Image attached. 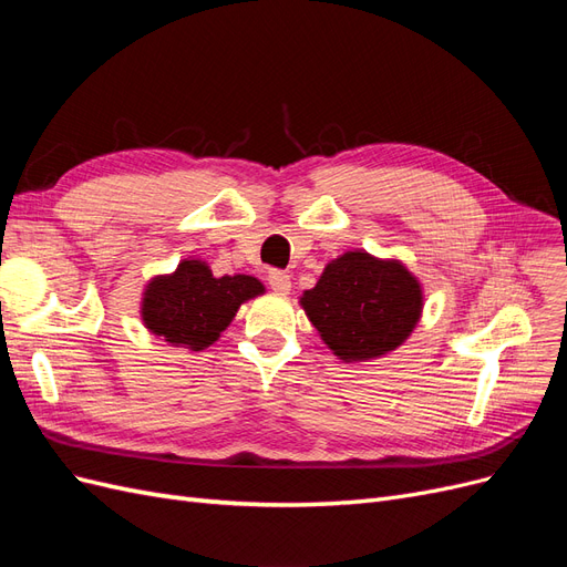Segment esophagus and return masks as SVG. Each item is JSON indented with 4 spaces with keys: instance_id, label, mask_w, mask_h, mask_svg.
I'll return each mask as SVG.
<instances>
[{
    "instance_id": "1",
    "label": "esophagus",
    "mask_w": 567,
    "mask_h": 567,
    "mask_svg": "<svg viewBox=\"0 0 567 567\" xmlns=\"http://www.w3.org/2000/svg\"><path fill=\"white\" fill-rule=\"evenodd\" d=\"M267 284L271 286V290H277V293H281V296H286L290 290V277L284 269H269Z\"/></svg>"
}]
</instances>
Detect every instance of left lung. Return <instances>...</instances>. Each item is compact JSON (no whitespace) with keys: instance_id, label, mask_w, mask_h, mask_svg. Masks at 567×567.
I'll return each mask as SVG.
<instances>
[{"instance_id":"left-lung-1","label":"left lung","mask_w":567,"mask_h":567,"mask_svg":"<svg viewBox=\"0 0 567 567\" xmlns=\"http://www.w3.org/2000/svg\"><path fill=\"white\" fill-rule=\"evenodd\" d=\"M300 305L338 359L369 362L400 348L416 329L423 290L400 260L348 250L326 265Z\"/></svg>"}]
</instances>
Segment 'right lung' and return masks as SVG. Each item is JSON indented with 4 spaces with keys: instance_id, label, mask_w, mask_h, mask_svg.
I'll list each match as a JSON object with an SVG mask.
<instances>
[{
    "instance_id": "add662e5",
    "label": "right lung",
    "mask_w": 567,
    "mask_h": 567,
    "mask_svg": "<svg viewBox=\"0 0 567 567\" xmlns=\"http://www.w3.org/2000/svg\"><path fill=\"white\" fill-rule=\"evenodd\" d=\"M265 293L250 274L215 277L203 260H182L173 274L153 277L142 298V321L175 348L205 350L227 329L238 307Z\"/></svg>"
}]
</instances>
